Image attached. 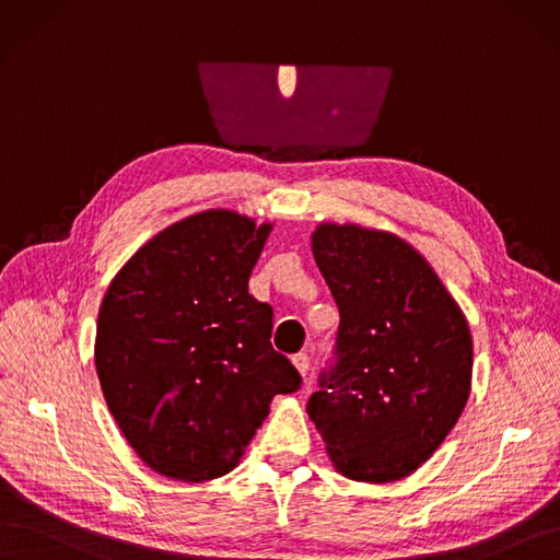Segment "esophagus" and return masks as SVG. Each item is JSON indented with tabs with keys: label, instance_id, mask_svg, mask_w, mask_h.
Returning a JSON list of instances; mask_svg holds the SVG:
<instances>
[{
	"label": "esophagus",
	"instance_id": "34e87169",
	"mask_svg": "<svg viewBox=\"0 0 560 560\" xmlns=\"http://www.w3.org/2000/svg\"><path fill=\"white\" fill-rule=\"evenodd\" d=\"M293 364H295V369L300 371V374L306 378V374H308V355L306 353L293 355Z\"/></svg>",
	"mask_w": 560,
	"mask_h": 560
}]
</instances>
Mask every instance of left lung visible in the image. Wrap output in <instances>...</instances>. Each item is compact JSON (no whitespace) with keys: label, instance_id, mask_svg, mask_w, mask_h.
<instances>
[{"label":"left lung","instance_id":"left-lung-1","mask_svg":"<svg viewBox=\"0 0 560 560\" xmlns=\"http://www.w3.org/2000/svg\"><path fill=\"white\" fill-rule=\"evenodd\" d=\"M312 248L341 320L335 362L306 412L346 478L401 480L436 452L468 401V323L397 235L323 223Z\"/></svg>","mask_w":560,"mask_h":560}]
</instances>
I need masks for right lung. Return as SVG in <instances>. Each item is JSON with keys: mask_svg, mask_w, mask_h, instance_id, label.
<instances>
[{"mask_svg": "<svg viewBox=\"0 0 560 560\" xmlns=\"http://www.w3.org/2000/svg\"><path fill=\"white\" fill-rule=\"evenodd\" d=\"M272 225L228 210L152 237L98 308L94 362L124 439L182 482L233 470L269 412L302 376L272 348V306L248 277Z\"/></svg>", "mask_w": 560, "mask_h": 560, "instance_id": "1", "label": "right lung"}]
</instances>
